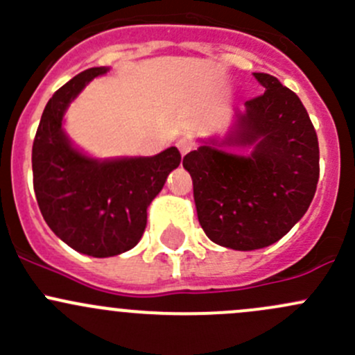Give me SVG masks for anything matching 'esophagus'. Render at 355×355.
<instances>
[{"mask_svg":"<svg viewBox=\"0 0 355 355\" xmlns=\"http://www.w3.org/2000/svg\"><path fill=\"white\" fill-rule=\"evenodd\" d=\"M177 148H178V151H180V155L185 156L192 149V144H191V141H187V139H180V141L177 142Z\"/></svg>","mask_w":355,"mask_h":355,"instance_id":"obj_1","label":"esophagus"}]
</instances>
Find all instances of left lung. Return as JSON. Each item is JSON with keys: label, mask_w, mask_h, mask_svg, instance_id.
<instances>
[{"label": "left lung", "mask_w": 355, "mask_h": 355, "mask_svg": "<svg viewBox=\"0 0 355 355\" xmlns=\"http://www.w3.org/2000/svg\"><path fill=\"white\" fill-rule=\"evenodd\" d=\"M254 77L264 94L235 110L223 139L200 141L184 157L204 234L234 250L263 249L287 235L306 214L320 178L318 135L300 99L273 75Z\"/></svg>", "instance_id": "8db88e82"}]
</instances>
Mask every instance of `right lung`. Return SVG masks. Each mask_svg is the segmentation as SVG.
I'll use <instances>...</instances> for the list:
<instances>
[{
    "label": "right lung",
    "instance_id": "obj_1",
    "mask_svg": "<svg viewBox=\"0 0 355 355\" xmlns=\"http://www.w3.org/2000/svg\"><path fill=\"white\" fill-rule=\"evenodd\" d=\"M108 67L80 71L53 94L32 146V173L39 209L67 245L92 257H111L137 245L148 207L180 164L177 148L156 156L98 159L75 148L63 128L71 101Z\"/></svg>",
    "mask_w": 355,
    "mask_h": 355
}]
</instances>
